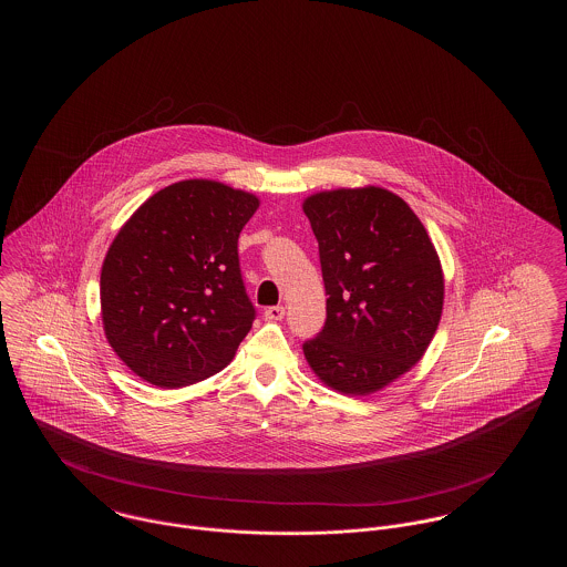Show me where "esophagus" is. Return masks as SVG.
Returning <instances> with one entry per match:
<instances>
[{"mask_svg": "<svg viewBox=\"0 0 567 567\" xmlns=\"http://www.w3.org/2000/svg\"><path fill=\"white\" fill-rule=\"evenodd\" d=\"M264 317L268 321H282L285 319V306H270V308H266Z\"/></svg>", "mask_w": 567, "mask_h": 567, "instance_id": "34e87169", "label": "esophagus"}]
</instances>
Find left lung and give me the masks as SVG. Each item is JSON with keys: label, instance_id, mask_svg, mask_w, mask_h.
<instances>
[{"label": "left lung", "instance_id": "1", "mask_svg": "<svg viewBox=\"0 0 567 567\" xmlns=\"http://www.w3.org/2000/svg\"><path fill=\"white\" fill-rule=\"evenodd\" d=\"M327 293V319L303 342L312 372L347 395H370L427 351L442 317L444 276L404 199L380 187L315 193L303 202Z\"/></svg>", "mask_w": 567, "mask_h": 567}]
</instances>
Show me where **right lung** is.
<instances>
[{
	"instance_id": "add662e5",
	"label": "right lung",
	"mask_w": 567,
	"mask_h": 567,
	"mask_svg": "<svg viewBox=\"0 0 567 567\" xmlns=\"http://www.w3.org/2000/svg\"><path fill=\"white\" fill-rule=\"evenodd\" d=\"M252 193L181 181L148 197L110 244L102 321L112 351L151 384L178 389L220 372L255 321L238 238Z\"/></svg>"
}]
</instances>
